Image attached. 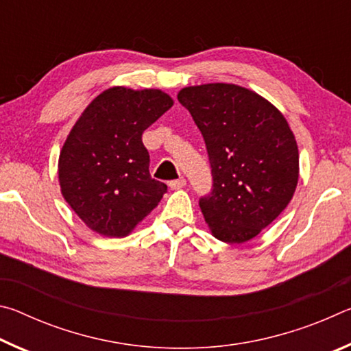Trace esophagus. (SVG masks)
<instances>
[{
  "label": "esophagus",
  "mask_w": 351,
  "mask_h": 351,
  "mask_svg": "<svg viewBox=\"0 0 351 351\" xmlns=\"http://www.w3.org/2000/svg\"><path fill=\"white\" fill-rule=\"evenodd\" d=\"M169 186H170V189H182L184 186H186V178L181 176V178H178V180L170 181Z\"/></svg>",
  "instance_id": "esophagus-1"
}]
</instances>
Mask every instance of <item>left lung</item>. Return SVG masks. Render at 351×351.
<instances>
[{
	"instance_id": "8db88e82",
	"label": "left lung",
	"mask_w": 351,
	"mask_h": 351,
	"mask_svg": "<svg viewBox=\"0 0 351 351\" xmlns=\"http://www.w3.org/2000/svg\"><path fill=\"white\" fill-rule=\"evenodd\" d=\"M180 104L203 134L212 189L199 207L212 234L245 243L280 215L299 180V152L287 119L246 88L229 83L184 88Z\"/></svg>"
}]
</instances>
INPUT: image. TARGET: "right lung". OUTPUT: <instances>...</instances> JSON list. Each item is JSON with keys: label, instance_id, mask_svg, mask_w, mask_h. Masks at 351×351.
I'll return each instance as SVG.
<instances>
[{"label": "right lung", "instance_id": "obj_1", "mask_svg": "<svg viewBox=\"0 0 351 351\" xmlns=\"http://www.w3.org/2000/svg\"><path fill=\"white\" fill-rule=\"evenodd\" d=\"M159 90L114 86L82 112L58 159L66 203L94 232L125 237L167 192L148 170L142 133L171 108Z\"/></svg>", "mask_w": 351, "mask_h": 351}]
</instances>
